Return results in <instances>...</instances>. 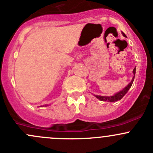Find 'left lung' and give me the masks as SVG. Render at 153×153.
<instances>
[{
  "mask_svg": "<svg viewBox=\"0 0 153 153\" xmlns=\"http://www.w3.org/2000/svg\"><path fill=\"white\" fill-rule=\"evenodd\" d=\"M122 34H123V35L124 36V37H126V35L124 34L123 32H122ZM133 74H134V76H133L132 81L130 82V83H129L128 85H127V87L124 88L122 91H120V92L117 93V94H116L115 95L112 96V97H102V96H96V97H97L98 100H100L101 101H104V102H106L107 101V102H117V101L120 100L121 99H122V97H123L124 96L127 94V91H129V89L131 88L132 85H133V80H134V78H135V68L133 69Z\"/></svg>",
  "mask_w": 153,
  "mask_h": 153,
  "instance_id": "8db88e82",
  "label": "left lung"
}]
</instances>
